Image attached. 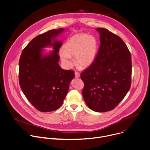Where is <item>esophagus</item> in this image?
<instances>
[{
	"label": "esophagus",
	"mask_w": 150,
	"mask_h": 150,
	"mask_svg": "<svg viewBox=\"0 0 150 150\" xmlns=\"http://www.w3.org/2000/svg\"><path fill=\"white\" fill-rule=\"evenodd\" d=\"M80 74L78 71H75V77L76 78H79L80 77Z\"/></svg>",
	"instance_id": "obj_1"
}]
</instances>
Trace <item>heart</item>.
Masks as SVG:
<instances>
[{"instance_id":"b5f03b06","label":"heart","mask_w":150,"mask_h":150,"mask_svg":"<svg viewBox=\"0 0 150 150\" xmlns=\"http://www.w3.org/2000/svg\"><path fill=\"white\" fill-rule=\"evenodd\" d=\"M97 50V45L95 38L85 34H79L66 42L63 50L60 52V56L63 63L67 67L73 65V56H76V62L79 66L85 67L93 63Z\"/></svg>"}]
</instances>
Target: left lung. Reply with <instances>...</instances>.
<instances>
[{"label": "left lung", "mask_w": 150, "mask_h": 150, "mask_svg": "<svg viewBox=\"0 0 150 150\" xmlns=\"http://www.w3.org/2000/svg\"><path fill=\"white\" fill-rule=\"evenodd\" d=\"M100 46L92 63L80 75L87 105L97 112L113 110L124 98L131 84V53L124 41L104 28L96 29Z\"/></svg>", "instance_id": "8db88e82"}]
</instances>
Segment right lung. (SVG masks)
<instances>
[{"label": "right lung", "instance_id": "right-lung-1", "mask_svg": "<svg viewBox=\"0 0 150 150\" xmlns=\"http://www.w3.org/2000/svg\"><path fill=\"white\" fill-rule=\"evenodd\" d=\"M63 31V29H53L37 36L24 48L20 57V86L29 102L41 112L53 111L62 105L70 82L74 77V71L63 70L58 64L62 43L52 42ZM50 45L55 52L43 57L41 49Z\"/></svg>", "mask_w": 150, "mask_h": 150}]
</instances>
